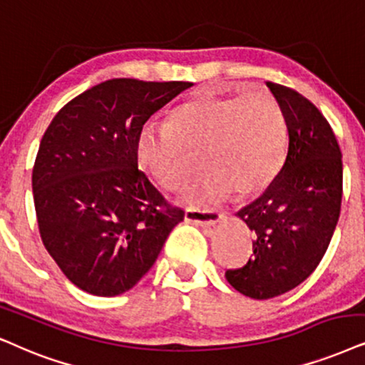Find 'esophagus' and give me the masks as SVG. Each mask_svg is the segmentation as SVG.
I'll list each match as a JSON object with an SVG mask.
<instances>
[{
    "mask_svg": "<svg viewBox=\"0 0 365 365\" xmlns=\"http://www.w3.org/2000/svg\"><path fill=\"white\" fill-rule=\"evenodd\" d=\"M222 214L217 210H205V209H187L185 210V220L187 222L197 224V225H215L217 222L222 220Z\"/></svg>",
    "mask_w": 365,
    "mask_h": 365,
    "instance_id": "1",
    "label": "esophagus"
}]
</instances>
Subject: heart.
Returning a JSON list of instances; mask_svg holds the SVG:
<instances>
[{
  "label": "heart",
  "instance_id": "heart-1",
  "mask_svg": "<svg viewBox=\"0 0 365 365\" xmlns=\"http://www.w3.org/2000/svg\"><path fill=\"white\" fill-rule=\"evenodd\" d=\"M284 151L283 109L264 89L197 96L177 106L167 123L145 124L136 141L140 167L170 192L185 185L200 153L205 170L188 188L192 202L217 200L230 190L241 197L266 190Z\"/></svg>",
  "mask_w": 365,
  "mask_h": 365
}]
</instances>
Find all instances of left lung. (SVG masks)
<instances>
[{
  "instance_id": "left-lung-1",
  "label": "left lung",
  "mask_w": 365,
  "mask_h": 365,
  "mask_svg": "<svg viewBox=\"0 0 365 365\" xmlns=\"http://www.w3.org/2000/svg\"><path fill=\"white\" fill-rule=\"evenodd\" d=\"M266 86L284 114L286 158L266 192L236 214L255 232V255L225 271L232 288L255 299L279 297L315 271L342 204V153L329 121L299 92Z\"/></svg>"
}]
</instances>
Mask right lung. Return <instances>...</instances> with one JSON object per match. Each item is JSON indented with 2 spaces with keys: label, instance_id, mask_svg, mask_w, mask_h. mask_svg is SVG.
<instances>
[{
  "label": "right lung",
  "instance_id": "obj_1",
  "mask_svg": "<svg viewBox=\"0 0 365 365\" xmlns=\"http://www.w3.org/2000/svg\"><path fill=\"white\" fill-rule=\"evenodd\" d=\"M190 82L110 79L73 98L40 141L31 187L40 237L62 273L96 297L131 289L183 220L138 168L145 123Z\"/></svg>",
  "mask_w": 365,
  "mask_h": 365
}]
</instances>
